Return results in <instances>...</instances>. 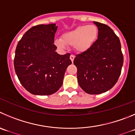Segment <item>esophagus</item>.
<instances>
[{
	"label": "esophagus",
	"instance_id": "34e87169",
	"mask_svg": "<svg viewBox=\"0 0 135 135\" xmlns=\"http://www.w3.org/2000/svg\"><path fill=\"white\" fill-rule=\"evenodd\" d=\"M70 60H71V61L73 62L74 59H75V56H74L73 55H71L70 56Z\"/></svg>",
	"mask_w": 135,
	"mask_h": 135
}]
</instances>
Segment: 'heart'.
Returning <instances> with one entry per match:
<instances>
[{
  "instance_id": "b5f03b06",
  "label": "heart",
  "mask_w": 135,
  "mask_h": 135,
  "mask_svg": "<svg viewBox=\"0 0 135 135\" xmlns=\"http://www.w3.org/2000/svg\"><path fill=\"white\" fill-rule=\"evenodd\" d=\"M98 34L99 30L95 25H82L64 33L61 40L55 41V45L60 49H65L66 45L74 46L77 52H84L93 46Z\"/></svg>"
}]
</instances>
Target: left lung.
Masks as SVG:
<instances>
[{
	"label": "left lung",
	"mask_w": 135,
	"mask_h": 135,
	"mask_svg": "<svg viewBox=\"0 0 135 135\" xmlns=\"http://www.w3.org/2000/svg\"><path fill=\"white\" fill-rule=\"evenodd\" d=\"M98 38L88 50L76 55L79 86L88 94L105 93L117 83L121 73L123 55L119 37L107 25L94 22Z\"/></svg>",
	"instance_id": "left-lung-1"
}]
</instances>
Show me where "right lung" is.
Segmentation results:
<instances>
[{
	"instance_id": "1",
	"label": "right lung",
	"mask_w": 135,
	"mask_h": 135,
	"mask_svg": "<svg viewBox=\"0 0 135 135\" xmlns=\"http://www.w3.org/2000/svg\"><path fill=\"white\" fill-rule=\"evenodd\" d=\"M55 24L39 25L26 31L15 50L14 66L21 85L31 94L50 95L62 85L70 54L59 55L54 45Z\"/></svg>"
}]
</instances>
